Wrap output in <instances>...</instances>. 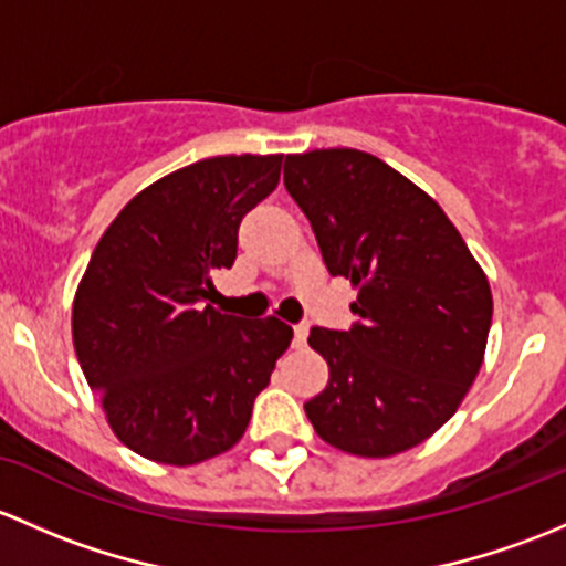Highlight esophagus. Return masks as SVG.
<instances>
[{
    "mask_svg": "<svg viewBox=\"0 0 566 566\" xmlns=\"http://www.w3.org/2000/svg\"><path fill=\"white\" fill-rule=\"evenodd\" d=\"M305 340H307V324H296L294 326V346L302 348L305 346Z\"/></svg>",
    "mask_w": 566,
    "mask_h": 566,
    "instance_id": "esophagus-1",
    "label": "esophagus"
}]
</instances>
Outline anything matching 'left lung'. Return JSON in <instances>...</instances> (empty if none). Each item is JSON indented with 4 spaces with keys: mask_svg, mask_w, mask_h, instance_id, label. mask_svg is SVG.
<instances>
[{
    "mask_svg": "<svg viewBox=\"0 0 566 566\" xmlns=\"http://www.w3.org/2000/svg\"><path fill=\"white\" fill-rule=\"evenodd\" d=\"M283 182L311 220L329 275L357 289L348 332L313 326L329 381L305 403L318 439L392 458L436 433L482 368L488 275L444 209L376 155H285Z\"/></svg>",
    "mask_w": 566,
    "mask_h": 566,
    "instance_id": "1",
    "label": "left lung"
}]
</instances>
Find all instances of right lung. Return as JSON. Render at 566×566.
<instances>
[{"label":"right lung","instance_id":"right-lung-1","mask_svg":"<svg viewBox=\"0 0 566 566\" xmlns=\"http://www.w3.org/2000/svg\"><path fill=\"white\" fill-rule=\"evenodd\" d=\"M283 155H220L166 174L103 231L73 300V346L127 450L196 465L242 439L294 329L209 305L237 229Z\"/></svg>","mask_w":566,"mask_h":566}]
</instances>
